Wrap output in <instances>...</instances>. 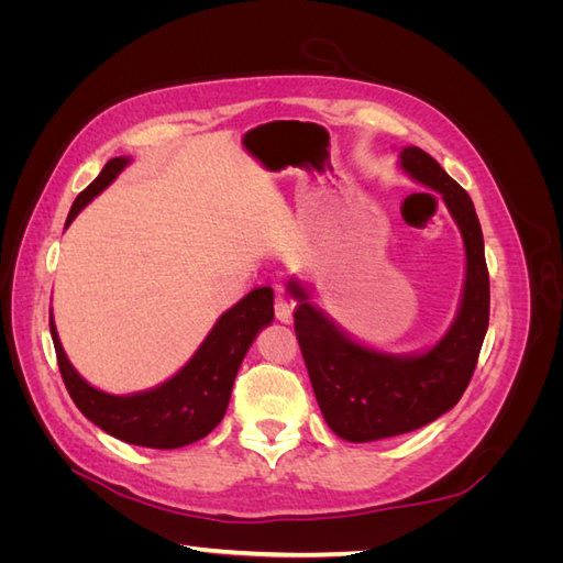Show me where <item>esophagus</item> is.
<instances>
[{
  "label": "esophagus",
  "mask_w": 563,
  "mask_h": 563,
  "mask_svg": "<svg viewBox=\"0 0 563 563\" xmlns=\"http://www.w3.org/2000/svg\"><path fill=\"white\" fill-rule=\"evenodd\" d=\"M275 317L282 321V323H288L294 319V305L288 302L286 298H277L275 300Z\"/></svg>",
  "instance_id": "obj_1"
}]
</instances>
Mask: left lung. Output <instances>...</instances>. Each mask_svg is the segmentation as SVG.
Wrapping results in <instances>:
<instances>
[{
  "instance_id": "8db88e82",
  "label": "left lung",
  "mask_w": 563,
  "mask_h": 563,
  "mask_svg": "<svg viewBox=\"0 0 563 563\" xmlns=\"http://www.w3.org/2000/svg\"><path fill=\"white\" fill-rule=\"evenodd\" d=\"M399 164L444 197L465 242V291L446 335L432 350L411 356L371 350L310 305L298 282L288 284L298 298L294 327L323 420L340 439L356 444L413 432L451 411L472 380L488 329L484 234L470 195L420 147H404Z\"/></svg>"
}]
</instances>
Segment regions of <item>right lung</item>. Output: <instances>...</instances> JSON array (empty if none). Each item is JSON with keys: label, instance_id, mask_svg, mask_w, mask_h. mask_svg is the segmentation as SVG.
I'll use <instances>...</instances> for the list:
<instances>
[{"label": "right lung", "instance_id": "add662e5", "mask_svg": "<svg viewBox=\"0 0 563 563\" xmlns=\"http://www.w3.org/2000/svg\"><path fill=\"white\" fill-rule=\"evenodd\" d=\"M126 164V157H114L103 166V172L87 190L77 195L70 213H67L65 228L96 195L103 192L124 172ZM272 302H275V294L269 286L253 288L249 296L216 321V327L199 345L192 360L172 380L129 397L108 395V391H100L84 380L67 362L54 317H51L48 327L63 383L84 416L126 444L180 449L203 439L223 420L236 371H240L253 338L275 319Z\"/></svg>", "mask_w": 563, "mask_h": 563}]
</instances>
